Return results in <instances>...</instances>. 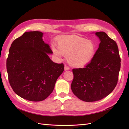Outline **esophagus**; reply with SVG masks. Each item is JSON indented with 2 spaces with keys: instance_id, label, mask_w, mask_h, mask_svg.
I'll list each match as a JSON object with an SVG mask.
<instances>
[{
  "instance_id": "34e87169",
  "label": "esophagus",
  "mask_w": 129,
  "mask_h": 129,
  "mask_svg": "<svg viewBox=\"0 0 129 129\" xmlns=\"http://www.w3.org/2000/svg\"><path fill=\"white\" fill-rule=\"evenodd\" d=\"M69 69H70V68L68 67V65H65V66H64V69H65V70H69Z\"/></svg>"
}]
</instances>
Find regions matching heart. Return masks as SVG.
Instances as JSON below:
<instances>
[{"label":"heart","instance_id":"heart-1","mask_svg":"<svg viewBox=\"0 0 129 129\" xmlns=\"http://www.w3.org/2000/svg\"><path fill=\"white\" fill-rule=\"evenodd\" d=\"M57 48H52L54 54L59 57L66 55L68 63L75 68L88 64L95 53V46L91 40L78 36L60 37L57 41Z\"/></svg>","mask_w":129,"mask_h":129}]
</instances>
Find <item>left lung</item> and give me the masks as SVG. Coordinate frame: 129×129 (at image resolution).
<instances>
[{
    "mask_svg": "<svg viewBox=\"0 0 129 129\" xmlns=\"http://www.w3.org/2000/svg\"><path fill=\"white\" fill-rule=\"evenodd\" d=\"M101 42L92 60L84 68L73 69V92L86 102L99 101L109 95L117 84L121 67L118 46L105 32H96Z\"/></svg>",
    "mask_w": 129,
    "mask_h": 129,
    "instance_id": "obj_1",
    "label": "left lung"
}]
</instances>
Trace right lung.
<instances>
[{"label": "right lung", "mask_w": 129, "mask_h": 129, "mask_svg": "<svg viewBox=\"0 0 129 129\" xmlns=\"http://www.w3.org/2000/svg\"><path fill=\"white\" fill-rule=\"evenodd\" d=\"M43 33L25 32L14 40L7 59L8 80L19 96L40 101L53 92L55 84L64 70V65L53 62V53L43 40Z\"/></svg>", "instance_id": "1"}]
</instances>
